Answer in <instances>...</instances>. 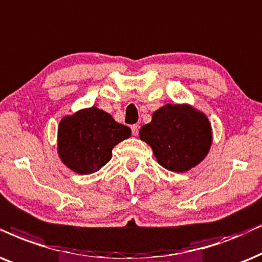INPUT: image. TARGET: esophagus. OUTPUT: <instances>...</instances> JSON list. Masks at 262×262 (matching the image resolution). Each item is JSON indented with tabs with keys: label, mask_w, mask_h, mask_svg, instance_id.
Returning <instances> with one entry per match:
<instances>
[{
	"label": "esophagus",
	"mask_w": 262,
	"mask_h": 262,
	"mask_svg": "<svg viewBox=\"0 0 262 262\" xmlns=\"http://www.w3.org/2000/svg\"><path fill=\"white\" fill-rule=\"evenodd\" d=\"M131 130H132V135H134V136H137V135H138L139 126H138V125H132V126H131Z\"/></svg>",
	"instance_id": "esophagus-1"
}]
</instances>
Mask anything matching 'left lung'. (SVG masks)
<instances>
[{
    "label": "left lung",
    "mask_w": 262,
    "mask_h": 262,
    "mask_svg": "<svg viewBox=\"0 0 262 262\" xmlns=\"http://www.w3.org/2000/svg\"><path fill=\"white\" fill-rule=\"evenodd\" d=\"M139 138L150 145L162 167L183 173L208 155L213 143L212 125L208 117L191 104L167 103L141 127Z\"/></svg>",
    "instance_id": "obj_1"
}]
</instances>
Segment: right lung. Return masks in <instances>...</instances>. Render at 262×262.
Instances as JSON below:
<instances>
[{
    "instance_id": "add662e5",
    "label": "right lung",
    "mask_w": 262,
    "mask_h": 262,
    "mask_svg": "<svg viewBox=\"0 0 262 262\" xmlns=\"http://www.w3.org/2000/svg\"><path fill=\"white\" fill-rule=\"evenodd\" d=\"M131 136V128L119 124L97 107L64 115L57 126V155L78 174H91L112 159L115 145Z\"/></svg>"
}]
</instances>
